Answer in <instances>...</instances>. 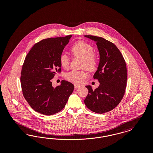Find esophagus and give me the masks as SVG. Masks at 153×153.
Here are the masks:
<instances>
[{"label":"esophagus","instance_id":"esophagus-1","mask_svg":"<svg viewBox=\"0 0 153 153\" xmlns=\"http://www.w3.org/2000/svg\"><path fill=\"white\" fill-rule=\"evenodd\" d=\"M79 87H80V85H79L74 84V88H79Z\"/></svg>","mask_w":153,"mask_h":153}]
</instances>
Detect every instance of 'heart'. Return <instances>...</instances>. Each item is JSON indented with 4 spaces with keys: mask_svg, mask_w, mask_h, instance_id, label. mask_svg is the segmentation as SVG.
<instances>
[{
    "mask_svg": "<svg viewBox=\"0 0 153 153\" xmlns=\"http://www.w3.org/2000/svg\"><path fill=\"white\" fill-rule=\"evenodd\" d=\"M71 51L74 56L82 58V66L86 68L89 71L94 70L97 64V57L93 53L94 48L91 44L84 41H78L72 46ZM59 63L64 69H68L69 66V58L66 54H62L59 57ZM87 76V73L84 71L73 70L66 73V80L75 83L80 84Z\"/></svg>",
    "mask_w": 153,
    "mask_h": 153,
    "instance_id": "1",
    "label": "heart"
}]
</instances>
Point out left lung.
<instances>
[{"instance_id": "8db88e82", "label": "left lung", "mask_w": 153, "mask_h": 153, "mask_svg": "<svg viewBox=\"0 0 153 153\" xmlns=\"http://www.w3.org/2000/svg\"><path fill=\"white\" fill-rule=\"evenodd\" d=\"M84 36L95 41L100 56L97 69L94 75L100 85L95 90L91 85L85 86L88 94L84 103L91 111L103 114L115 108L123 97L127 79L126 62L113 43L99 36Z\"/></svg>"}]
</instances>
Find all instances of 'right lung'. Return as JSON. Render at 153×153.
<instances>
[{
	"instance_id": "1",
	"label": "right lung",
	"mask_w": 153,
	"mask_h": 153,
	"mask_svg": "<svg viewBox=\"0 0 153 153\" xmlns=\"http://www.w3.org/2000/svg\"><path fill=\"white\" fill-rule=\"evenodd\" d=\"M71 37L43 39L34 45L25 58L21 77L23 95L38 113L51 115L60 112L73 92L71 82L62 80L54 88L51 81L61 71L59 57Z\"/></svg>"
}]
</instances>
